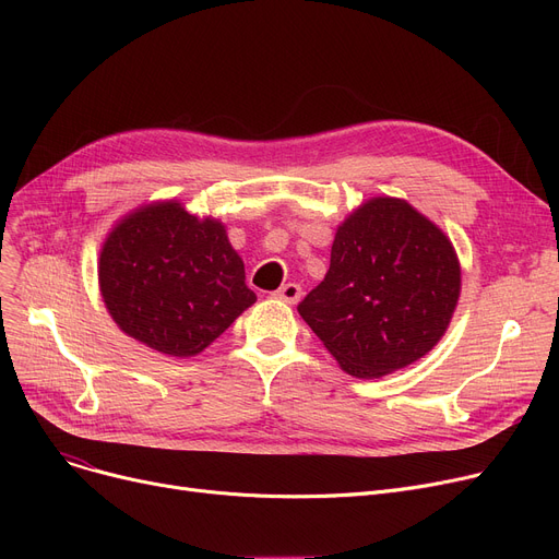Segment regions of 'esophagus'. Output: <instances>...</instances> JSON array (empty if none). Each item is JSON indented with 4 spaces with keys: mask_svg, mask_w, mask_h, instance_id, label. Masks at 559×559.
<instances>
[{
    "mask_svg": "<svg viewBox=\"0 0 559 559\" xmlns=\"http://www.w3.org/2000/svg\"><path fill=\"white\" fill-rule=\"evenodd\" d=\"M301 295H304V289H301V285H297V283H285L283 287H278L276 292H274V299H281V301H287V304H297L299 299H301Z\"/></svg>",
    "mask_w": 559,
    "mask_h": 559,
    "instance_id": "34e87169",
    "label": "esophagus"
}]
</instances>
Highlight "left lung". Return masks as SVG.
Returning <instances> with one entry per match:
<instances>
[{"mask_svg":"<svg viewBox=\"0 0 559 559\" xmlns=\"http://www.w3.org/2000/svg\"><path fill=\"white\" fill-rule=\"evenodd\" d=\"M457 297L451 240L409 203L378 197L337 228L329 274L299 314L344 371L380 378L428 354Z\"/></svg>","mask_w":559,"mask_h":559,"instance_id":"obj_1","label":"left lung"}]
</instances>
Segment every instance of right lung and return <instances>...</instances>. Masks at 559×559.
Returning <instances> with one entry per match:
<instances>
[{
  "instance_id": "obj_1",
  "label": "right lung",
  "mask_w": 559,
  "mask_h": 559,
  "mask_svg": "<svg viewBox=\"0 0 559 559\" xmlns=\"http://www.w3.org/2000/svg\"><path fill=\"white\" fill-rule=\"evenodd\" d=\"M99 285L117 326L176 358L197 356L255 301L224 226L174 201L144 205L115 226Z\"/></svg>"
}]
</instances>
